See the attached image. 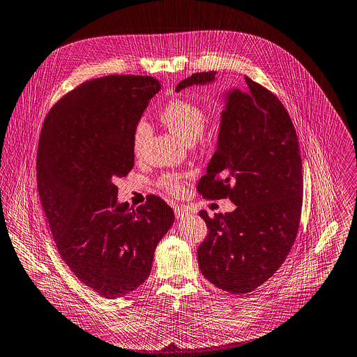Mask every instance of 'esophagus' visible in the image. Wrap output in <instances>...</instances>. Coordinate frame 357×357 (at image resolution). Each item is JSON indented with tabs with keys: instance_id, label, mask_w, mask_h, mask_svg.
Segmentation results:
<instances>
[{
	"instance_id": "1",
	"label": "esophagus",
	"mask_w": 357,
	"mask_h": 357,
	"mask_svg": "<svg viewBox=\"0 0 357 357\" xmlns=\"http://www.w3.org/2000/svg\"><path fill=\"white\" fill-rule=\"evenodd\" d=\"M189 215H190V210H188L185 207H175V217L178 220H185Z\"/></svg>"
}]
</instances>
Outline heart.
<instances>
[{
    "instance_id": "obj_1",
    "label": "heart",
    "mask_w": 357,
    "mask_h": 357,
    "mask_svg": "<svg viewBox=\"0 0 357 357\" xmlns=\"http://www.w3.org/2000/svg\"><path fill=\"white\" fill-rule=\"evenodd\" d=\"M160 119L168 130L188 144H192L195 140H207L213 136V128L206 123L204 109L195 101L183 97L172 98L165 104L160 112ZM150 125L144 119H140L135 125L132 147L136 155L143 151L150 137ZM160 185L171 193H179L182 189V181L178 174H167L161 176Z\"/></svg>"
}]
</instances>
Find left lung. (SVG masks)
Returning a JSON list of instances; mask_svg holds the SVG:
<instances>
[{
	"label": "left lung",
	"instance_id": "1",
	"mask_svg": "<svg viewBox=\"0 0 357 357\" xmlns=\"http://www.w3.org/2000/svg\"><path fill=\"white\" fill-rule=\"evenodd\" d=\"M214 70L193 73L175 91L213 83ZM248 89L228 90L218 143L200 178L203 197H229L235 211L199 214L208 235L197 249L202 274L229 294H249L282 266L298 235L303 176L295 126L282 102L245 77Z\"/></svg>",
	"mask_w": 357,
	"mask_h": 357
}]
</instances>
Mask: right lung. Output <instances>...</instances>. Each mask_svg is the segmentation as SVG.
<instances>
[{
    "instance_id": "add662e5",
    "label": "right lung",
    "mask_w": 357,
    "mask_h": 357,
    "mask_svg": "<svg viewBox=\"0 0 357 357\" xmlns=\"http://www.w3.org/2000/svg\"><path fill=\"white\" fill-rule=\"evenodd\" d=\"M160 89L151 76L91 79L65 94L41 128L37 188L58 253L105 299L149 278L154 250L175 220L157 196L136 210L118 203L114 183L133 168V129Z\"/></svg>"
}]
</instances>
